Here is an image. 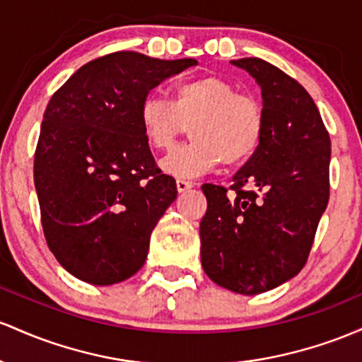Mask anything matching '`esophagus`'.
<instances>
[{
    "instance_id": "1",
    "label": "esophagus",
    "mask_w": 362,
    "mask_h": 362,
    "mask_svg": "<svg viewBox=\"0 0 362 362\" xmlns=\"http://www.w3.org/2000/svg\"><path fill=\"white\" fill-rule=\"evenodd\" d=\"M176 186H177V192H188V189L193 188V182L192 181H186V180H181V177H177L176 180Z\"/></svg>"
}]
</instances>
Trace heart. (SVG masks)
I'll return each instance as SVG.
<instances>
[{"label":"heart","mask_w":362,"mask_h":362,"mask_svg":"<svg viewBox=\"0 0 362 362\" xmlns=\"http://www.w3.org/2000/svg\"><path fill=\"white\" fill-rule=\"evenodd\" d=\"M138 123L145 141L156 150L173 147L189 124L192 140L162 160V169L177 177L200 176L221 162L226 168L245 164L265 135L262 103L215 75L177 83L170 100L147 95L138 109Z\"/></svg>","instance_id":"1"}]
</instances>
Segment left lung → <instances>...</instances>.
Returning a JSON list of instances; mask_svg holds the SVG:
<instances>
[{"mask_svg":"<svg viewBox=\"0 0 362 362\" xmlns=\"http://www.w3.org/2000/svg\"><path fill=\"white\" fill-rule=\"evenodd\" d=\"M233 64L262 87L265 135L229 188L203 185L202 267L218 286L255 296L306 265L330 197V136L301 83L259 58Z\"/></svg>","mask_w":362,"mask_h":362,"instance_id":"left-lung-1","label":"left lung"}]
</instances>
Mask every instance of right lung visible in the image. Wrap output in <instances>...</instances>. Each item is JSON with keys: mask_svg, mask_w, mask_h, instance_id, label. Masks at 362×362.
<instances>
[{"mask_svg": "<svg viewBox=\"0 0 362 362\" xmlns=\"http://www.w3.org/2000/svg\"><path fill=\"white\" fill-rule=\"evenodd\" d=\"M193 64L117 51L88 61L52 93L34 181L47 246L76 279L111 286L144 267L177 188L156 164L138 109L153 87Z\"/></svg>", "mask_w": 362, "mask_h": 362, "instance_id": "right-lung-1", "label": "right lung"}]
</instances>
